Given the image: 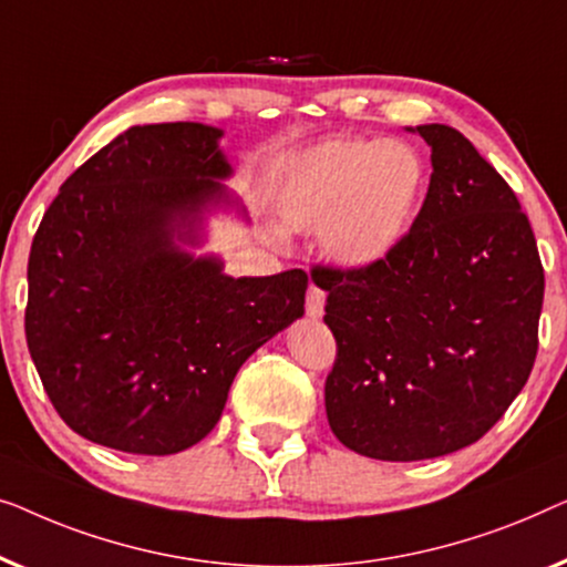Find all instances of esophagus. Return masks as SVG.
Here are the masks:
<instances>
[{
  "label": "esophagus",
  "instance_id": "esophagus-1",
  "mask_svg": "<svg viewBox=\"0 0 567 567\" xmlns=\"http://www.w3.org/2000/svg\"><path fill=\"white\" fill-rule=\"evenodd\" d=\"M323 306H326V292L321 287L310 285L308 287V298H306V313L308 318H321L323 316Z\"/></svg>",
  "mask_w": 567,
  "mask_h": 567
}]
</instances>
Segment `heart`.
<instances>
[{
    "instance_id": "heart-1",
    "label": "heart",
    "mask_w": 567,
    "mask_h": 567,
    "mask_svg": "<svg viewBox=\"0 0 567 567\" xmlns=\"http://www.w3.org/2000/svg\"><path fill=\"white\" fill-rule=\"evenodd\" d=\"M429 193V164L403 138H331L287 162L275 197L287 234H321L337 267L362 272L405 244Z\"/></svg>"
}]
</instances>
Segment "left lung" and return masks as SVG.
<instances>
[{"mask_svg":"<svg viewBox=\"0 0 567 567\" xmlns=\"http://www.w3.org/2000/svg\"><path fill=\"white\" fill-rule=\"evenodd\" d=\"M432 148L411 236L362 272L316 269L339 357L326 380L337 440L388 462L473 444L537 357L545 272L514 189L460 131L405 127Z\"/></svg>","mask_w":567,"mask_h":567,"instance_id":"8db88e82","label":"left lung"}]
</instances>
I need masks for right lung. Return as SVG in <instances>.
<instances>
[{"label": "right lung", "instance_id": "add662e5", "mask_svg": "<svg viewBox=\"0 0 567 567\" xmlns=\"http://www.w3.org/2000/svg\"><path fill=\"white\" fill-rule=\"evenodd\" d=\"M223 131L133 125L63 182L33 238L25 337L59 416L131 454L213 432L230 382L306 313L308 275L230 277L200 254L213 215L249 226Z\"/></svg>", "mask_w": 567, "mask_h": 567}]
</instances>
